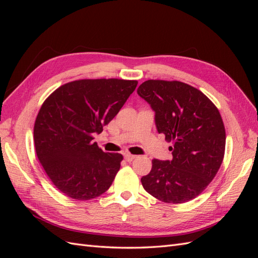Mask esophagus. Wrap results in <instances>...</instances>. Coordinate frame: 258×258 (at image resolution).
<instances>
[{
    "label": "esophagus",
    "mask_w": 258,
    "mask_h": 258,
    "mask_svg": "<svg viewBox=\"0 0 258 258\" xmlns=\"http://www.w3.org/2000/svg\"><path fill=\"white\" fill-rule=\"evenodd\" d=\"M123 157H124V159H126V161L131 162L132 160H134V159L136 158V156H135V155H131L130 153H124V154H123Z\"/></svg>",
    "instance_id": "1"
}]
</instances>
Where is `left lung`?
I'll return each mask as SVG.
<instances>
[{"mask_svg": "<svg viewBox=\"0 0 258 258\" xmlns=\"http://www.w3.org/2000/svg\"><path fill=\"white\" fill-rule=\"evenodd\" d=\"M138 95L155 112L159 134L172 141L171 160L153 159L141 178L144 189L167 204H184L204 191L216 175L226 135L220 112L200 90L182 82L150 80Z\"/></svg>", "mask_w": 258, "mask_h": 258, "instance_id": "1", "label": "left lung"}]
</instances>
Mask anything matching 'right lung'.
Segmentation results:
<instances>
[{
    "label": "right lung",
    "instance_id": "add662e5",
    "mask_svg": "<svg viewBox=\"0 0 258 258\" xmlns=\"http://www.w3.org/2000/svg\"><path fill=\"white\" fill-rule=\"evenodd\" d=\"M137 81L81 80L61 86L46 99L34 124L37 158L66 196L89 200L105 192L122 156L104 153L93 135L120 111Z\"/></svg>",
    "mask_w": 258,
    "mask_h": 258
}]
</instances>
